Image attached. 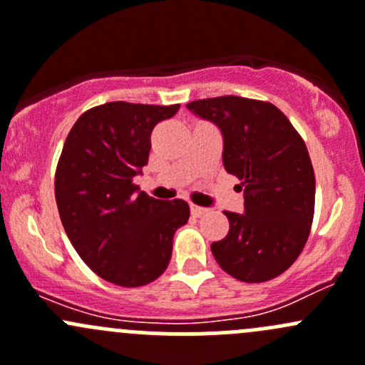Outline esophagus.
Masks as SVG:
<instances>
[{
    "instance_id": "obj_1",
    "label": "esophagus",
    "mask_w": 365,
    "mask_h": 365,
    "mask_svg": "<svg viewBox=\"0 0 365 365\" xmlns=\"http://www.w3.org/2000/svg\"><path fill=\"white\" fill-rule=\"evenodd\" d=\"M190 213H192L194 217H201L203 213H206V208H203V206H197V205H190Z\"/></svg>"
}]
</instances>
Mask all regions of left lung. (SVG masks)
Here are the masks:
<instances>
[{"label":"left lung","instance_id":"obj_1","mask_svg":"<svg viewBox=\"0 0 365 365\" xmlns=\"http://www.w3.org/2000/svg\"><path fill=\"white\" fill-rule=\"evenodd\" d=\"M187 109L220 128L224 169L244 185V213L224 212L230 231L212 244L213 257L242 282L277 277L300 256L314 217V169L304 139L270 102L226 95Z\"/></svg>","mask_w":365,"mask_h":365}]
</instances>
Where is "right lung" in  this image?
Returning a JSON list of instances; mask_svg holds the SVG:
<instances>
[{
	"label": "right lung",
	"instance_id": "obj_1",
	"mask_svg": "<svg viewBox=\"0 0 365 365\" xmlns=\"http://www.w3.org/2000/svg\"><path fill=\"white\" fill-rule=\"evenodd\" d=\"M178 109L108 102L81 114L65 139L54 176L61 224L81 259L116 286L138 288L164 274L175 231L189 220L185 201L155 200L134 183L153 127Z\"/></svg>",
	"mask_w": 365,
	"mask_h": 365
}]
</instances>
